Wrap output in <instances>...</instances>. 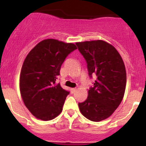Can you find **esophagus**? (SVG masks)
Returning a JSON list of instances; mask_svg holds the SVG:
<instances>
[{
	"mask_svg": "<svg viewBox=\"0 0 146 146\" xmlns=\"http://www.w3.org/2000/svg\"><path fill=\"white\" fill-rule=\"evenodd\" d=\"M70 91H71V93H74L76 91V88H71V89H70Z\"/></svg>",
	"mask_w": 146,
	"mask_h": 146,
	"instance_id": "34e87169",
	"label": "esophagus"
}]
</instances>
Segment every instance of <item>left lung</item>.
I'll use <instances>...</instances> for the list:
<instances>
[{
  "label": "left lung",
  "instance_id": "1",
  "mask_svg": "<svg viewBox=\"0 0 146 146\" xmlns=\"http://www.w3.org/2000/svg\"><path fill=\"white\" fill-rule=\"evenodd\" d=\"M85 58L89 76H96L86 100L78 103L81 114L92 121L110 117L123 100L126 72L121 56L110 44L103 40L76 43Z\"/></svg>",
  "mask_w": 146,
  "mask_h": 146
}]
</instances>
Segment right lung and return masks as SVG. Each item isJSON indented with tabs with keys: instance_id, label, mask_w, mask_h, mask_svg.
Wrapping results in <instances>:
<instances>
[{
	"instance_id": "obj_1",
	"label": "right lung",
	"mask_w": 146,
	"mask_h": 146,
	"mask_svg": "<svg viewBox=\"0 0 146 146\" xmlns=\"http://www.w3.org/2000/svg\"><path fill=\"white\" fill-rule=\"evenodd\" d=\"M77 49L73 43L54 39L42 40L29 52L20 76V90L25 105L42 121L58 117L69 92L56 84L65 58Z\"/></svg>"
}]
</instances>
